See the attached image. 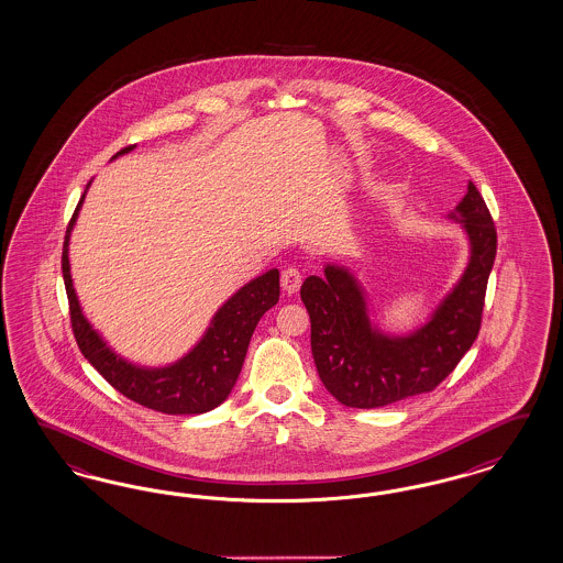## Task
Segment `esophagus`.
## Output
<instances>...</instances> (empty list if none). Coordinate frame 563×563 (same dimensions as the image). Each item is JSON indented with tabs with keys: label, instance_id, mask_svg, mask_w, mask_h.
<instances>
[{
	"label": "esophagus",
	"instance_id": "esophagus-1",
	"mask_svg": "<svg viewBox=\"0 0 563 563\" xmlns=\"http://www.w3.org/2000/svg\"><path fill=\"white\" fill-rule=\"evenodd\" d=\"M280 285H283V289L287 290L289 295L297 292L299 287H301V273H299L295 266L285 268L283 274H280Z\"/></svg>",
	"mask_w": 563,
	"mask_h": 563
}]
</instances>
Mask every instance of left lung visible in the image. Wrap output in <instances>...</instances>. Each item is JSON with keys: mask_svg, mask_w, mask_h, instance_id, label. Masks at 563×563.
<instances>
[{"mask_svg": "<svg viewBox=\"0 0 563 563\" xmlns=\"http://www.w3.org/2000/svg\"><path fill=\"white\" fill-rule=\"evenodd\" d=\"M448 219L468 239L466 268L426 324L407 334H388L375 324L367 290L349 266L325 262L324 276H307L301 285L318 374L344 407L377 409L431 393L477 339L497 233L473 181Z\"/></svg>", "mask_w": 563, "mask_h": 563, "instance_id": "1", "label": "left lung"}]
</instances>
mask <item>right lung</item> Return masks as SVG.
<instances>
[{"label": "right lung", "mask_w": 563, "mask_h": 563, "mask_svg": "<svg viewBox=\"0 0 563 563\" xmlns=\"http://www.w3.org/2000/svg\"><path fill=\"white\" fill-rule=\"evenodd\" d=\"M134 148L136 144L123 148L111 161H115L121 154L132 153ZM90 184L92 181H88L86 189L90 188ZM86 189L69 221L62 254L71 328L82 355L118 393L146 409L167 415H200L217 409L227 400L238 382L250 339L260 318L278 303L280 274L273 268L235 290L217 309L202 339L184 357L161 367L137 365L115 353V349L102 339L101 332L95 330V325L86 320L74 289L69 273V238L78 221V212L85 205Z\"/></svg>", "instance_id": "right-lung-1"}]
</instances>
